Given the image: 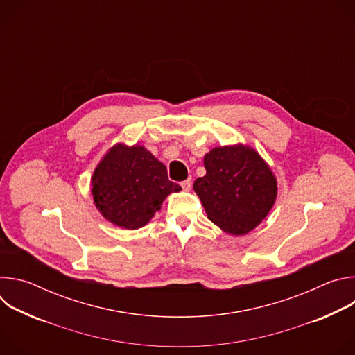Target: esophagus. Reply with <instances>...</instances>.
I'll use <instances>...</instances> for the list:
<instances>
[{
	"instance_id": "34e87169",
	"label": "esophagus",
	"mask_w": 355,
	"mask_h": 355,
	"mask_svg": "<svg viewBox=\"0 0 355 355\" xmlns=\"http://www.w3.org/2000/svg\"><path fill=\"white\" fill-rule=\"evenodd\" d=\"M181 187H182V189H184V191H189V189H191V187H192V180L189 178V180L182 181V182H181Z\"/></svg>"
}]
</instances>
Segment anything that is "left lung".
<instances>
[{
    "mask_svg": "<svg viewBox=\"0 0 355 355\" xmlns=\"http://www.w3.org/2000/svg\"><path fill=\"white\" fill-rule=\"evenodd\" d=\"M207 174L193 189L208 219L241 236L257 227L277 198V180L254 148L243 144L212 148L204 157Z\"/></svg>",
    "mask_w": 355,
    "mask_h": 355,
    "instance_id": "1",
    "label": "left lung"
}]
</instances>
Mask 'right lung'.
I'll return each instance as SVG.
<instances>
[{
  "instance_id": "add662e5",
  "label": "right lung",
  "mask_w": 355,
  "mask_h": 355,
  "mask_svg": "<svg viewBox=\"0 0 355 355\" xmlns=\"http://www.w3.org/2000/svg\"><path fill=\"white\" fill-rule=\"evenodd\" d=\"M94 204L111 223L135 230L160 211L163 200L181 187L167 168L140 144L122 143L108 150L91 178Z\"/></svg>"
}]
</instances>
